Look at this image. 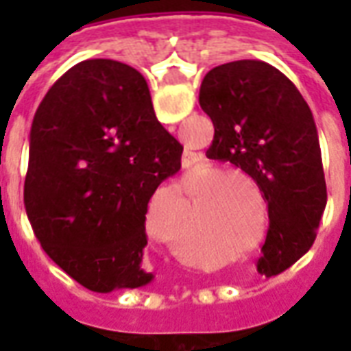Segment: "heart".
<instances>
[{
	"label": "heart",
	"mask_w": 351,
	"mask_h": 351,
	"mask_svg": "<svg viewBox=\"0 0 351 351\" xmlns=\"http://www.w3.org/2000/svg\"><path fill=\"white\" fill-rule=\"evenodd\" d=\"M235 175H241V173H235Z\"/></svg>",
	"instance_id": "obj_1"
}]
</instances>
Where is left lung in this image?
<instances>
[{
	"label": "left lung",
	"mask_w": 351,
	"mask_h": 351,
	"mask_svg": "<svg viewBox=\"0 0 351 351\" xmlns=\"http://www.w3.org/2000/svg\"><path fill=\"white\" fill-rule=\"evenodd\" d=\"M199 105L214 123L206 156L254 178L269 206L258 271L272 276L314 244L327 203L322 150L310 107L291 80L259 60L206 73Z\"/></svg>",
	"instance_id": "1"
}]
</instances>
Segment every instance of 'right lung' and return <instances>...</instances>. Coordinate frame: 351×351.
<instances>
[{"instance_id":"add662e5","label":"right lung","mask_w":351,"mask_h":351,"mask_svg":"<svg viewBox=\"0 0 351 351\" xmlns=\"http://www.w3.org/2000/svg\"><path fill=\"white\" fill-rule=\"evenodd\" d=\"M182 145L158 122L145 77L114 60L62 75L37 108L24 184L43 250L97 293L143 287L148 201Z\"/></svg>"}]
</instances>
